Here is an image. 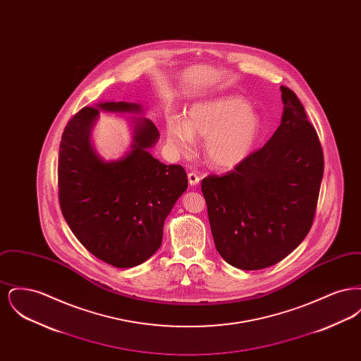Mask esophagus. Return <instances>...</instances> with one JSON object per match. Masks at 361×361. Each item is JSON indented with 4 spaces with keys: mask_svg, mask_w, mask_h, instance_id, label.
Listing matches in <instances>:
<instances>
[{
    "mask_svg": "<svg viewBox=\"0 0 361 361\" xmlns=\"http://www.w3.org/2000/svg\"><path fill=\"white\" fill-rule=\"evenodd\" d=\"M188 183L190 187H195L200 183V177L196 174V173H189L188 174Z\"/></svg>",
    "mask_w": 361,
    "mask_h": 361,
    "instance_id": "1",
    "label": "esophagus"
}]
</instances>
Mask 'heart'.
Returning a JSON list of instances; mask_svg holds the SVG:
<instances>
[{
  "label": "heart",
  "mask_w": 361,
  "mask_h": 361,
  "mask_svg": "<svg viewBox=\"0 0 361 361\" xmlns=\"http://www.w3.org/2000/svg\"><path fill=\"white\" fill-rule=\"evenodd\" d=\"M261 134V118L240 96H222L190 104L185 119L166 118L168 142L177 153L195 149L206 137L207 161L218 169H234L252 154Z\"/></svg>",
  "instance_id": "b5f03b06"
}]
</instances>
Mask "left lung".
<instances>
[{
	"label": "left lung",
	"mask_w": 361,
	"mask_h": 361,
	"mask_svg": "<svg viewBox=\"0 0 361 361\" xmlns=\"http://www.w3.org/2000/svg\"><path fill=\"white\" fill-rule=\"evenodd\" d=\"M272 137L240 166L202 181L216 250L243 271L275 265L309 234L324 177L315 128L290 87Z\"/></svg>",
	"instance_id": "left-lung-1"
}]
</instances>
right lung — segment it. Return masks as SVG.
<instances>
[{
	"label": "right lung",
	"mask_w": 361,
	"mask_h": 361,
	"mask_svg": "<svg viewBox=\"0 0 361 361\" xmlns=\"http://www.w3.org/2000/svg\"><path fill=\"white\" fill-rule=\"evenodd\" d=\"M130 117L133 142L116 160H104L91 131L99 111ZM143 108L128 102L85 106L66 126L58 158L59 204L70 230L97 258L133 268L159 249L164 224L188 188L181 165H165L150 154L159 139Z\"/></svg>",
	"instance_id": "add662e5"
}]
</instances>
